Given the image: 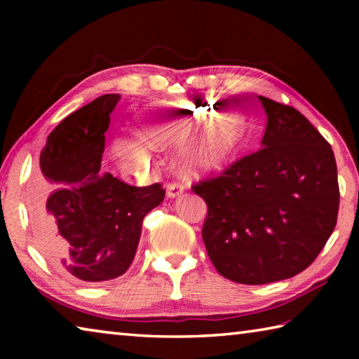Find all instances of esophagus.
I'll list each match as a JSON object with an SVG mask.
<instances>
[{
	"instance_id": "34e87169",
	"label": "esophagus",
	"mask_w": 359,
	"mask_h": 359,
	"mask_svg": "<svg viewBox=\"0 0 359 359\" xmlns=\"http://www.w3.org/2000/svg\"><path fill=\"white\" fill-rule=\"evenodd\" d=\"M185 187L180 184V182H169L166 185V193H168V198H177L180 196L182 193H184Z\"/></svg>"
}]
</instances>
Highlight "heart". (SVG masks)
<instances>
[{
  "instance_id": "b5f03b06",
  "label": "heart",
  "mask_w": 359,
  "mask_h": 359,
  "mask_svg": "<svg viewBox=\"0 0 359 359\" xmlns=\"http://www.w3.org/2000/svg\"><path fill=\"white\" fill-rule=\"evenodd\" d=\"M220 112L222 107L209 101H158L139 112L137 123L144 136L158 142L172 141L198 128L179 142L177 158L185 171L201 172L223 166L244 141V123L229 115L218 118ZM150 151L139 136L120 142L121 156L136 166L147 163Z\"/></svg>"
}]
</instances>
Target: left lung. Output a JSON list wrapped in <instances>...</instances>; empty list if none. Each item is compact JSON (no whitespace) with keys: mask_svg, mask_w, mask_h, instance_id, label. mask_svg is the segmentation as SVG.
<instances>
[{"mask_svg":"<svg viewBox=\"0 0 359 359\" xmlns=\"http://www.w3.org/2000/svg\"><path fill=\"white\" fill-rule=\"evenodd\" d=\"M267 114L257 151L191 187L208 204L203 241L218 274L244 285L294 277L337 223L331 145L297 109L259 96Z\"/></svg>","mask_w":359,"mask_h":359,"instance_id":"8db88e82","label":"left lung"}]
</instances>
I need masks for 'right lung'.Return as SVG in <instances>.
I'll return each mask as SVG.
<instances>
[{
  "instance_id": "obj_1",
  "label": "right lung",
  "mask_w": 359,
  "mask_h": 359,
  "mask_svg": "<svg viewBox=\"0 0 359 359\" xmlns=\"http://www.w3.org/2000/svg\"><path fill=\"white\" fill-rule=\"evenodd\" d=\"M120 95H102L58 123L41 150L32 194L42 255L65 276L98 283L131 266L142 220L163 199L161 184L133 187L101 174L104 133Z\"/></svg>"
}]
</instances>
